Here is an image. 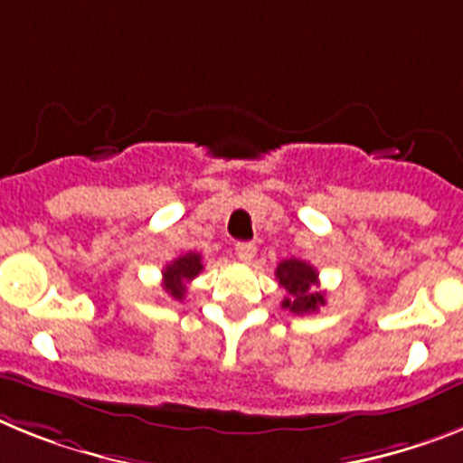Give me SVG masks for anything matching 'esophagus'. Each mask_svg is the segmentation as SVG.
Returning <instances> with one entry per match:
<instances>
[{"mask_svg":"<svg viewBox=\"0 0 463 463\" xmlns=\"http://www.w3.org/2000/svg\"><path fill=\"white\" fill-rule=\"evenodd\" d=\"M235 254H238L240 261L250 263L256 256V244L254 242H238L235 244Z\"/></svg>","mask_w":463,"mask_h":463,"instance_id":"1","label":"esophagus"}]
</instances>
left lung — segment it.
<instances>
[{
	"instance_id": "1",
	"label": "left lung",
	"mask_w": 463,
	"mask_h": 463,
	"mask_svg": "<svg viewBox=\"0 0 463 463\" xmlns=\"http://www.w3.org/2000/svg\"><path fill=\"white\" fill-rule=\"evenodd\" d=\"M275 278L287 289V298L282 301V308H289L291 313L304 316V313H316L320 306H325V294L316 291V287L320 285L317 270L310 263L301 261V259L279 261Z\"/></svg>"
}]
</instances>
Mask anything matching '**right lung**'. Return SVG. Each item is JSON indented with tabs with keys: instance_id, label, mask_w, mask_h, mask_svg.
<instances>
[{
	"instance_id": "right-lung-1",
	"label": "right lung",
	"mask_w": 463,
	"mask_h": 463,
	"mask_svg": "<svg viewBox=\"0 0 463 463\" xmlns=\"http://www.w3.org/2000/svg\"><path fill=\"white\" fill-rule=\"evenodd\" d=\"M202 256L200 254H184L174 259L172 263H166V268L162 270V287L172 298L176 301H184L185 289H188L190 279H195L202 273Z\"/></svg>"
}]
</instances>
